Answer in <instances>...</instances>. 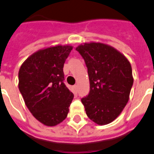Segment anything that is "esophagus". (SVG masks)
<instances>
[{
	"label": "esophagus",
	"instance_id": "1",
	"mask_svg": "<svg viewBox=\"0 0 154 154\" xmlns=\"http://www.w3.org/2000/svg\"><path fill=\"white\" fill-rule=\"evenodd\" d=\"M74 88H75V90H78V85H75Z\"/></svg>",
	"mask_w": 154,
	"mask_h": 154
}]
</instances>
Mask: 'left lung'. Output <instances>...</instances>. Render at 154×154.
I'll list each match as a JSON object with an SVG mask.
<instances>
[{"instance_id": "obj_1", "label": "left lung", "mask_w": 154, "mask_h": 154, "mask_svg": "<svg viewBox=\"0 0 154 154\" xmlns=\"http://www.w3.org/2000/svg\"><path fill=\"white\" fill-rule=\"evenodd\" d=\"M75 50L88 69L90 91L82 99L86 115L99 125L115 120L129 100L133 84L131 64L115 47L100 42L80 44Z\"/></svg>"}]
</instances>
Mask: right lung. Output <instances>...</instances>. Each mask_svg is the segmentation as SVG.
Here are the masks:
<instances>
[{"label":"right lung","instance_id":"obj_1","mask_svg":"<svg viewBox=\"0 0 154 154\" xmlns=\"http://www.w3.org/2000/svg\"><path fill=\"white\" fill-rule=\"evenodd\" d=\"M73 47L51 46L31 54L18 71V89L33 117L52 127L66 118L74 95L63 82V67Z\"/></svg>","mask_w":154,"mask_h":154}]
</instances>
